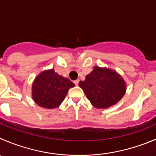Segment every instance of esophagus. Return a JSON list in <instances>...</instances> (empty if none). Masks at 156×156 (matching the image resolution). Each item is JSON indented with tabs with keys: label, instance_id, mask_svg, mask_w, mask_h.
<instances>
[{
	"label": "esophagus",
	"instance_id": "esophagus-1",
	"mask_svg": "<svg viewBox=\"0 0 156 156\" xmlns=\"http://www.w3.org/2000/svg\"><path fill=\"white\" fill-rule=\"evenodd\" d=\"M74 83H75V85L78 86V83H79V80H78V79L75 80V81H74Z\"/></svg>",
	"mask_w": 156,
	"mask_h": 156
}]
</instances>
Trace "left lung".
Here are the masks:
<instances>
[{"instance_id": "8db88e82", "label": "left lung", "mask_w": 156, "mask_h": 156, "mask_svg": "<svg viewBox=\"0 0 156 156\" xmlns=\"http://www.w3.org/2000/svg\"><path fill=\"white\" fill-rule=\"evenodd\" d=\"M79 87L94 107L102 109L116 104L126 91V84L120 75L98 66L94 67L84 81H80Z\"/></svg>"}]
</instances>
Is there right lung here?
I'll use <instances>...</instances> for the list:
<instances>
[{
	"mask_svg": "<svg viewBox=\"0 0 156 156\" xmlns=\"http://www.w3.org/2000/svg\"><path fill=\"white\" fill-rule=\"evenodd\" d=\"M75 86L72 81L51 69L44 71L36 77L32 87V95L35 102L40 107L56 108L64 101L69 89Z\"/></svg>",
	"mask_w": 156,
	"mask_h": 156,
	"instance_id": "1",
	"label": "right lung"
}]
</instances>
